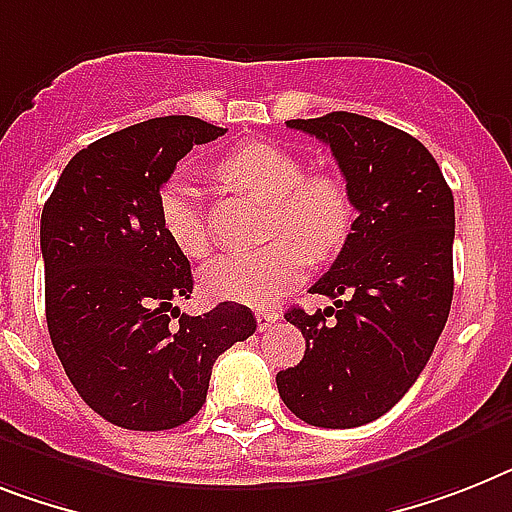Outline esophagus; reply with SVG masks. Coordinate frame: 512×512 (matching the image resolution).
<instances>
[{
	"label": "esophagus",
	"mask_w": 512,
	"mask_h": 512,
	"mask_svg": "<svg viewBox=\"0 0 512 512\" xmlns=\"http://www.w3.org/2000/svg\"><path fill=\"white\" fill-rule=\"evenodd\" d=\"M280 319V314L274 311V308H259L256 311V322H259V332H266V329L272 327L274 322Z\"/></svg>",
	"instance_id": "34e87169"
}]
</instances>
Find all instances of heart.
<instances>
[{
  "label": "heart",
  "mask_w": 512,
  "mask_h": 512,
  "mask_svg": "<svg viewBox=\"0 0 512 512\" xmlns=\"http://www.w3.org/2000/svg\"><path fill=\"white\" fill-rule=\"evenodd\" d=\"M219 175L272 206L266 232L269 246L253 253H227L201 272V285L219 301L269 306L301 280L308 253L327 259L342 248L353 227V198L335 172H306L303 162L282 146L251 141L219 162ZM164 235L188 259L209 253L204 209L196 185L185 177L167 180L159 193Z\"/></svg>",
  "instance_id": "b5f03b06"
}]
</instances>
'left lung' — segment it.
Segmentation results:
<instances>
[{"label": "left lung", "instance_id": "left-lung-1", "mask_svg": "<svg viewBox=\"0 0 512 512\" xmlns=\"http://www.w3.org/2000/svg\"><path fill=\"white\" fill-rule=\"evenodd\" d=\"M332 149L358 217L335 264L311 285L332 306L285 319L303 361L277 374L280 398L311 426L384 416L432 356L453 303L455 201L421 141L363 114L287 120Z\"/></svg>", "mask_w": 512, "mask_h": 512}]
</instances>
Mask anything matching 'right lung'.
I'll use <instances>...</instances> for the list:
<instances>
[{"instance_id": "right-lung-1", "label": "right lung", "mask_w": 512, "mask_h": 512, "mask_svg": "<svg viewBox=\"0 0 512 512\" xmlns=\"http://www.w3.org/2000/svg\"><path fill=\"white\" fill-rule=\"evenodd\" d=\"M225 128L172 114L104 135L70 159L41 211L49 337L78 395L109 424L164 432L201 411L211 366L256 332L225 301L188 316L193 277L159 222L177 162Z\"/></svg>"}]
</instances>
